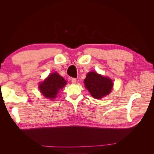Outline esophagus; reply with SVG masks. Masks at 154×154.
Returning a JSON list of instances; mask_svg holds the SVG:
<instances>
[{
  "label": "esophagus",
  "instance_id": "1",
  "mask_svg": "<svg viewBox=\"0 0 154 154\" xmlns=\"http://www.w3.org/2000/svg\"><path fill=\"white\" fill-rule=\"evenodd\" d=\"M76 81H77V80L76 78H71V82L72 83H76Z\"/></svg>",
  "mask_w": 154,
  "mask_h": 154
}]
</instances>
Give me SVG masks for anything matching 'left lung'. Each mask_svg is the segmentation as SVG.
Masks as SVG:
<instances>
[{"label": "left lung", "mask_w": 154, "mask_h": 154, "mask_svg": "<svg viewBox=\"0 0 154 154\" xmlns=\"http://www.w3.org/2000/svg\"><path fill=\"white\" fill-rule=\"evenodd\" d=\"M84 83L87 89L95 99L103 98L110 94L113 87L111 79L94 71L87 73Z\"/></svg>", "instance_id": "obj_1"}]
</instances>
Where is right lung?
Instances as JSON below:
<instances>
[{"instance_id": "1", "label": "right lung", "mask_w": 154, "mask_h": 154, "mask_svg": "<svg viewBox=\"0 0 154 154\" xmlns=\"http://www.w3.org/2000/svg\"><path fill=\"white\" fill-rule=\"evenodd\" d=\"M67 84L64 78L57 72L51 73L48 77L39 84V90L46 98L54 100L59 91Z\"/></svg>"}]
</instances>
